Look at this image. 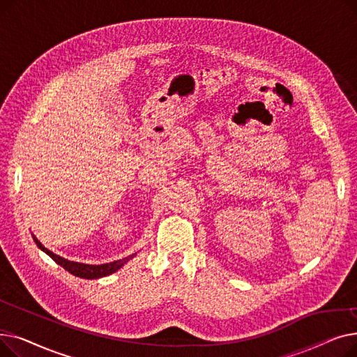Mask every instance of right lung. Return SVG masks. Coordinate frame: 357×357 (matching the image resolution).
I'll list each match as a JSON object with an SVG mask.
<instances>
[{"mask_svg": "<svg viewBox=\"0 0 357 357\" xmlns=\"http://www.w3.org/2000/svg\"><path fill=\"white\" fill-rule=\"evenodd\" d=\"M36 245L39 246L45 253H47L56 264L61 265L63 269H66L69 273L75 275V276H79V278H85V279H97V278H102V276H107V275H111L114 273L116 271H119L126 261H128L133 256H128V257H124V259H120V260H116V261H111V264H104V265H85V264H78V261H70V260H66L58 255H54L53 252L47 250L45 246H42V243L37 240L34 236H33Z\"/></svg>", "mask_w": 357, "mask_h": 357, "instance_id": "right-lung-1", "label": "right lung"}]
</instances>
